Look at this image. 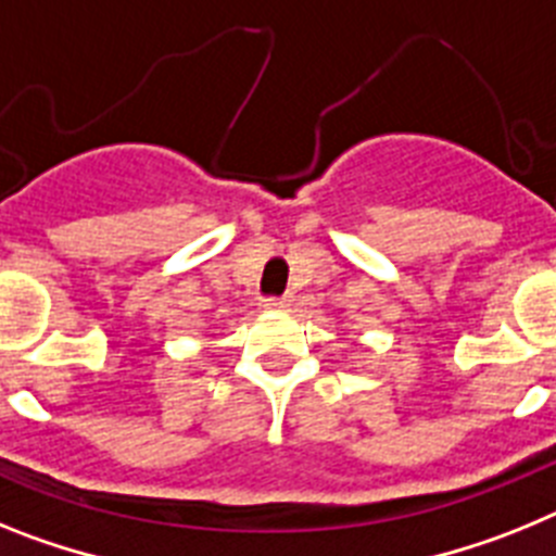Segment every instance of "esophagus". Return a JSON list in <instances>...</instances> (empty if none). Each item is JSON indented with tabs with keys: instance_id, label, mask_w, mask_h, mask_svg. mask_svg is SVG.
Instances as JSON below:
<instances>
[{
	"instance_id": "obj_1",
	"label": "esophagus",
	"mask_w": 556,
	"mask_h": 556,
	"mask_svg": "<svg viewBox=\"0 0 556 556\" xmlns=\"http://www.w3.org/2000/svg\"><path fill=\"white\" fill-rule=\"evenodd\" d=\"M265 311H285L291 307V296H279V299H265Z\"/></svg>"
}]
</instances>
